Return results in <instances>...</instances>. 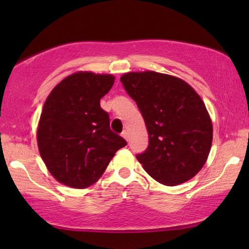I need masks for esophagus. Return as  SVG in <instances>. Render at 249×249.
I'll list each match as a JSON object with an SVG mask.
<instances>
[{
    "instance_id": "1",
    "label": "esophagus",
    "mask_w": 249,
    "mask_h": 249,
    "mask_svg": "<svg viewBox=\"0 0 249 249\" xmlns=\"http://www.w3.org/2000/svg\"><path fill=\"white\" fill-rule=\"evenodd\" d=\"M121 136H122V137H124V139H125V141H129V135H128V132L127 131H122V134H121Z\"/></svg>"
}]
</instances>
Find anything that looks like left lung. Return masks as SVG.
I'll return each instance as SVG.
<instances>
[{"label": "left lung", "mask_w": 249, "mask_h": 249, "mask_svg": "<svg viewBox=\"0 0 249 249\" xmlns=\"http://www.w3.org/2000/svg\"><path fill=\"white\" fill-rule=\"evenodd\" d=\"M148 131V147L136 158L156 181L177 186L196 176L212 146L213 127L205 104L186 81L154 71L120 78Z\"/></svg>", "instance_id": "left-lung-1"}]
</instances>
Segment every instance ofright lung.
Listing matches in <instances>:
<instances>
[{
	"label": "right lung",
	"mask_w": 249,
	"mask_h": 249,
	"mask_svg": "<svg viewBox=\"0 0 249 249\" xmlns=\"http://www.w3.org/2000/svg\"><path fill=\"white\" fill-rule=\"evenodd\" d=\"M114 84L112 74L80 71L57 84L44 103L37 144L57 181L72 188L96 182L127 142L110 129L100 101Z\"/></svg>",
	"instance_id": "obj_1"
}]
</instances>
